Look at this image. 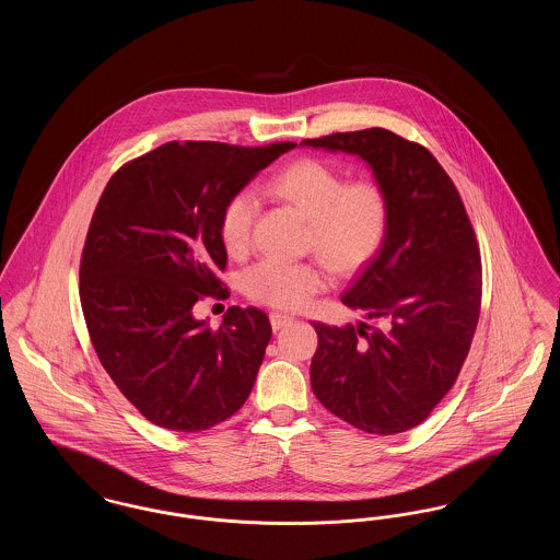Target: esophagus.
I'll return each mask as SVG.
<instances>
[{
  "label": "esophagus",
  "mask_w": 560,
  "mask_h": 560,
  "mask_svg": "<svg viewBox=\"0 0 560 560\" xmlns=\"http://www.w3.org/2000/svg\"><path fill=\"white\" fill-rule=\"evenodd\" d=\"M290 315H281V313H270V325L275 331H279L281 327H285L288 323H292Z\"/></svg>",
  "instance_id": "34e87169"
}]
</instances>
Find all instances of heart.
<instances>
[{
	"mask_svg": "<svg viewBox=\"0 0 560 560\" xmlns=\"http://www.w3.org/2000/svg\"><path fill=\"white\" fill-rule=\"evenodd\" d=\"M268 192L311 222L308 247L338 275L365 267L382 247L388 229V197L375 180H350L323 160L293 161L270 183ZM258 201L249 190L235 192L220 213V240L229 254L241 256L252 241ZM245 292L268 306L295 311L325 288L319 265L262 260L243 277Z\"/></svg>",
	"mask_w": 560,
	"mask_h": 560,
	"instance_id": "obj_1",
	"label": "heart"
}]
</instances>
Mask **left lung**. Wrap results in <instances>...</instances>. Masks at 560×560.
<instances>
[{
	"mask_svg": "<svg viewBox=\"0 0 560 560\" xmlns=\"http://www.w3.org/2000/svg\"><path fill=\"white\" fill-rule=\"evenodd\" d=\"M302 144L357 155L388 197L384 243L342 295L384 325L313 323V393L359 430L405 432L450 393L475 338L482 270L472 224L452 178L418 142L370 128Z\"/></svg>",
	"mask_w": 560,
	"mask_h": 560,
	"instance_id": "left-lung-1",
	"label": "left lung"
}]
</instances>
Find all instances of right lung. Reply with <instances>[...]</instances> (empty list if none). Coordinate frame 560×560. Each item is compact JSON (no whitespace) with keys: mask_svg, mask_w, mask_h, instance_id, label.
Listing matches in <instances>:
<instances>
[{"mask_svg":"<svg viewBox=\"0 0 560 560\" xmlns=\"http://www.w3.org/2000/svg\"><path fill=\"white\" fill-rule=\"evenodd\" d=\"M293 147L165 142L119 167L101 195L81 254V311L110 380L155 427L208 430L254 388L267 313L231 306L212 329L192 306L222 292L224 203Z\"/></svg>","mask_w":560,"mask_h":560,"instance_id":"right-lung-1","label":"right lung"}]
</instances>
